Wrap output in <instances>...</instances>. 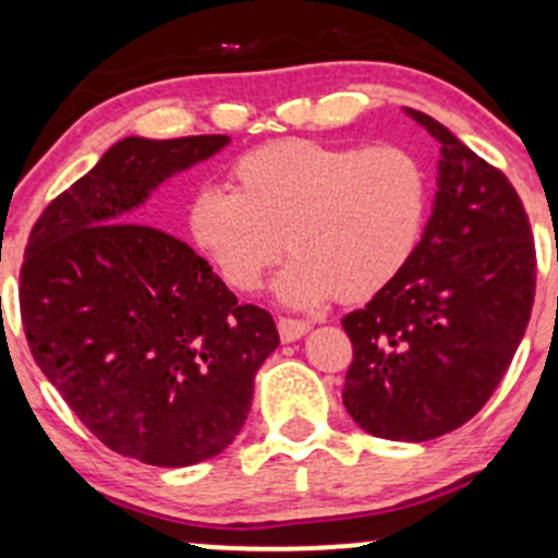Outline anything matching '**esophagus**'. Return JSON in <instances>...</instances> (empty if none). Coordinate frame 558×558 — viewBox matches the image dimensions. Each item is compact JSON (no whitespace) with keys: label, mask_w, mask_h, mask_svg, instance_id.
I'll use <instances>...</instances> for the list:
<instances>
[{"label":"esophagus","mask_w":558,"mask_h":558,"mask_svg":"<svg viewBox=\"0 0 558 558\" xmlns=\"http://www.w3.org/2000/svg\"><path fill=\"white\" fill-rule=\"evenodd\" d=\"M310 328H312V325L304 323V319H291V317H280V319H278L280 338H283L286 343L299 341L301 336H306V332H310Z\"/></svg>","instance_id":"34e87169"}]
</instances>
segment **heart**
Returning a JSON list of instances; mask_svg holds the SVG:
<instances>
[{"mask_svg": "<svg viewBox=\"0 0 558 558\" xmlns=\"http://www.w3.org/2000/svg\"><path fill=\"white\" fill-rule=\"evenodd\" d=\"M239 191L191 196V241L228 286L254 291L278 257L272 293L296 310L362 301L399 278L425 228L430 181L403 146H336L291 138L235 159Z\"/></svg>", "mask_w": 558, "mask_h": 558, "instance_id": "obj_1", "label": "heart"}]
</instances>
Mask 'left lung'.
Segmentation results:
<instances>
[{
  "label": "left lung",
  "mask_w": 558,
  "mask_h": 558,
  "mask_svg": "<svg viewBox=\"0 0 558 558\" xmlns=\"http://www.w3.org/2000/svg\"><path fill=\"white\" fill-rule=\"evenodd\" d=\"M440 144L433 213L399 278L343 317L354 343L343 407L364 433L422 444L472 420L520 349L535 246L514 185L430 114Z\"/></svg>",
  "instance_id": "left-lung-1"
}]
</instances>
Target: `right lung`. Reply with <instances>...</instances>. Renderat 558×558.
Returning a JSON list of instances; mask_svg holds the SVG:
<instances>
[{"label": "right lung", "instance_id": "right-lung-1", "mask_svg": "<svg viewBox=\"0 0 558 558\" xmlns=\"http://www.w3.org/2000/svg\"><path fill=\"white\" fill-rule=\"evenodd\" d=\"M230 136H128L44 209L21 270L31 354L112 451L191 466L233 444L280 338L189 243L138 209Z\"/></svg>", "mask_w": 558, "mask_h": 558}]
</instances>
